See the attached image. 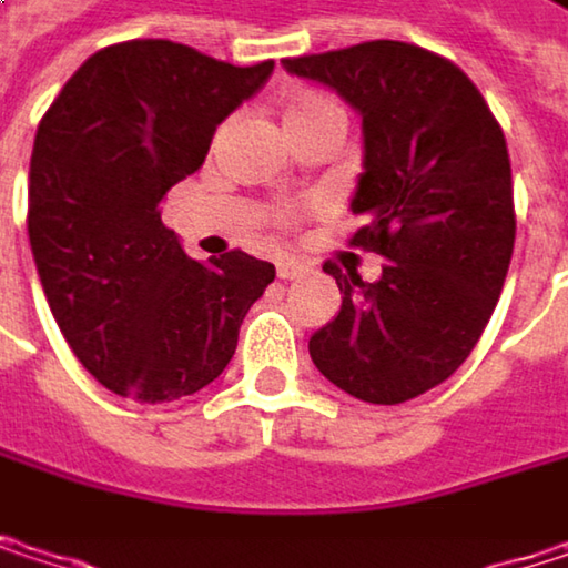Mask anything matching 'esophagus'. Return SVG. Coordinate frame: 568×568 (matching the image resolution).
<instances>
[{
  "label": "esophagus",
  "instance_id": "34e87169",
  "mask_svg": "<svg viewBox=\"0 0 568 568\" xmlns=\"http://www.w3.org/2000/svg\"><path fill=\"white\" fill-rule=\"evenodd\" d=\"M276 276H280V280H298V276H302V266H298V263H280V266H276Z\"/></svg>",
  "mask_w": 568,
  "mask_h": 568
}]
</instances>
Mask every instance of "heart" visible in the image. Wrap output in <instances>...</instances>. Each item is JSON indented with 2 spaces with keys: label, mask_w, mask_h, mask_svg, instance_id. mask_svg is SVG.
I'll return each mask as SVG.
<instances>
[{
  "label": "heart",
  "mask_w": 568,
  "mask_h": 568,
  "mask_svg": "<svg viewBox=\"0 0 568 568\" xmlns=\"http://www.w3.org/2000/svg\"><path fill=\"white\" fill-rule=\"evenodd\" d=\"M283 121L285 131H298V128H308V124H322V121L345 124V114H342L335 98H328L322 91H298V94H292L285 101Z\"/></svg>",
  "instance_id": "obj_1"
}]
</instances>
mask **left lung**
Segmentation results:
<instances>
[{"label": "left lung", "instance_id": "obj_1", "mask_svg": "<svg viewBox=\"0 0 568 568\" xmlns=\"http://www.w3.org/2000/svg\"><path fill=\"white\" fill-rule=\"evenodd\" d=\"M362 114L365 171L352 246L385 256L362 283L325 263L342 308L308 338L315 368L368 404H400L447 382L484 335L516 240L507 138L477 84L407 42L285 58Z\"/></svg>", "mask_w": 568, "mask_h": 568}]
</instances>
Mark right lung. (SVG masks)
Segmentation results:
<instances>
[{
    "mask_svg": "<svg viewBox=\"0 0 568 568\" xmlns=\"http://www.w3.org/2000/svg\"><path fill=\"white\" fill-rule=\"evenodd\" d=\"M273 61L236 68L168 39L88 58L45 111L29 168V243L64 342L114 395L164 404L223 375L276 266L243 250L196 263L161 220L213 131Z\"/></svg>",
    "mask_w": 568,
    "mask_h": 568,
    "instance_id": "right-lung-1",
    "label": "right lung"
}]
</instances>
